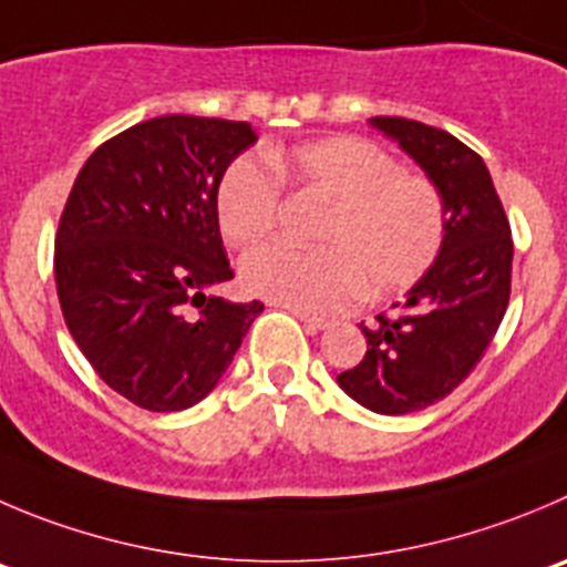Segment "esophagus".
Masks as SVG:
<instances>
[{"mask_svg": "<svg viewBox=\"0 0 567 567\" xmlns=\"http://www.w3.org/2000/svg\"><path fill=\"white\" fill-rule=\"evenodd\" d=\"M292 315L298 317V320L303 322L306 328H311V331H326V328L331 326V320H326V317L309 315V311H298V309H292Z\"/></svg>", "mask_w": 567, "mask_h": 567, "instance_id": "esophagus-1", "label": "esophagus"}]
</instances>
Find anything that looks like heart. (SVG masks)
Segmentation results:
<instances>
[{"instance_id":"b5f03b06","label":"heart","mask_w":567,"mask_h":567,"mask_svg":"<svg viewBox=\"0 0 567 567\" xmlns=\"http://www.w3.org/2000/svg\"><path fill=\"white\" fill-rule=\"evenodd\" d=\"M280 177L328 203L311 241L317 250L264 247L241 261V287L298 311L344 309L355 295L390 298L414 287L445 241V199L434 181L403 166L379 144L333 136L289 153L241 155L217 186V225L236 250L272 234Z\"/></svg>"}]
</instances>
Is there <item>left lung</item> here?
Here are the masks:
<instances>
[{"mask_svg": "<svg viewBox=\"0 0 567 567\" xmlns=\"http://www.w3.org/2000/svg\"><path fill=\"white\" fill-rule=\"evenodd\" d=\"M370 125L436 183L449 228L406 300L361 322L368 353L337 381L370 412L409 414L451 395L493 342L509 303L512 230L487 166L460 138L403 116Z\"/></svg>", "mask_w": 567, "mask_h": 567, "instance_id": "left-lung-1", "label": "left lung"}]
</instances>
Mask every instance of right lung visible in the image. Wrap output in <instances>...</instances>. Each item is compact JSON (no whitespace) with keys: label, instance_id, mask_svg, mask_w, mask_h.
Listing matches in <instances>:
<instances>
[{"label":"right lung","instance_id":"1","mask_svg":"<svg viewBox=\"0 0 567 567\" xmlns=\"http://www.w3.org/2000/svg\"><path fill=\"white\" fill-rule=\"evenodd\" d=\"M247 122L169 116L91 153L55 236L63 320L102 381L150 412H181L217 386L264 303L212 289L234 278L217 186L256 144Z\"/></svg>","mask_w":567,"mask_h":567}]
</instances>
